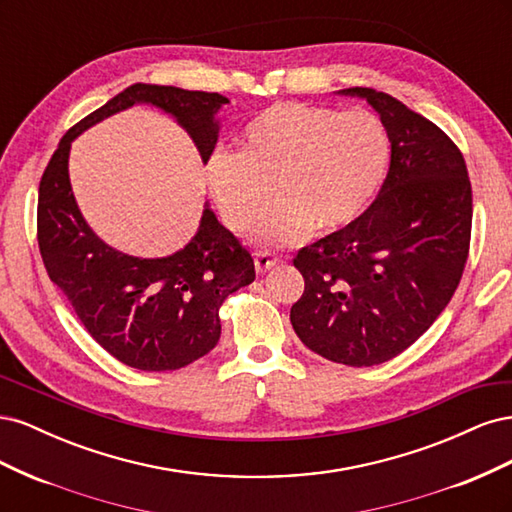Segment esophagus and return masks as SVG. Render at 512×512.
<instances>
[{"mask_svg": "<svg viewBox=\"0 0 512 512\" xmlns=\"http://www.w3.org/2000/svg\"><path fill=\"white\" fill-rule=\"evenodd\" d=\"M254 262H256V271L258 273H265L269 271L271 267H275L277 262H280V256L269 252V250H260L254 254Z\"/></svg>", "mask_w": 512, "mask_h": 512, "instance_id": "1", "label": "esophagus"}]
</instances>
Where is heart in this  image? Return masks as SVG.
I'll return each mask as SVG.
<instances>
[{
	"label": "heart",
	"instance_id": "heart-1",
	"mask_svg": "<svg viewBox=\"0 0 512 512\" xmlns=\"http://www.w3.org/2000/svg\"><path fill=\"white\" fill-rule=\"evenodd\" d=\"M391 143L369 111L280 102L258 113L241 134V149H218L207 183L224 220L245 230L271 185L273 203L258 215L252 237L280 247L309 230L335 232L359 218L384 179Z\"/></svg>",
	"mask_w": 512,
	"mask_h": 512
}]
</instances>
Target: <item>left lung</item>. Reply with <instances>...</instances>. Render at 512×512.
Instances as JSON below:
<instances>
[{
  "instance_id": "obj_1",
  "label": "left lung",
  "mask_w": 512,
  "mask_h": 512,
  "mask_svg": "<svg viewBox=\"0 0 512 512\" xmlns=\"http://www.w3.org/2000/svg\"><path fill=\"white\" fill-rule=\"evenodd\" d=\"M391 141L378 198L359 218L294 256L305 280L290 322L324 359L371 367L410 348L451 301L472 235V185L459 147L389 94L350 87Z\"/></svg>"
}]
</instances>
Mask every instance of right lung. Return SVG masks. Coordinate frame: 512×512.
<instances>
[{
	"label": "right lung",
	"instance_id": "obj_1",
	"mask_svg": "<svg viewBox=\"0 0 512 512\" xmlns=\"http://www.w3.org/2000/svg\"><path fill=\"white\" fill-rule=\"evenodd\" d=\"M136 102L173 115L192 136L203 162L211 158L220 130L215 113L228 98L166 85H130L59 141L40 179L38 247L51 282L108 354L141 371H173L218 346L222 303L252 284L256 271L252 254L211 209L203 211L196 237L166 258L121 254L87 226L70 188V145L83 130Z\"/></svg>",
	"mask_w": 512,
	"mask_h": 512
}]
</instances>
